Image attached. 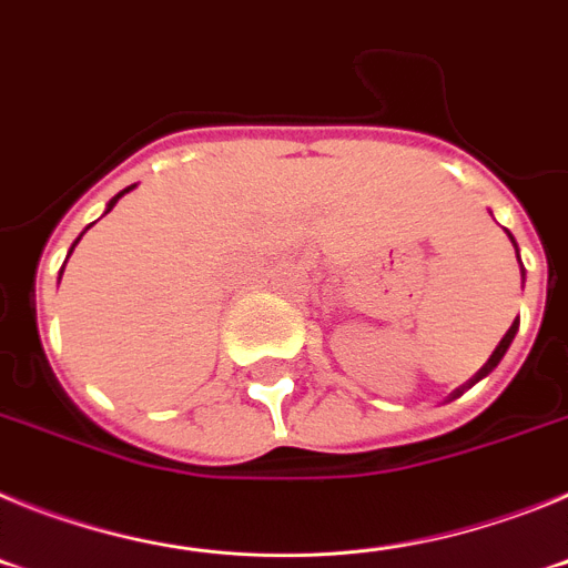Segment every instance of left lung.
I'll use <instances>...</instances> for the list:
<instances>
[{
	"label": "left lung",
	"mask_w": 568,
	"mask_h": 568,
	"mask_svg": "<svg viewBox=\"0 0 568 568\" xmlns=\"http://www.w3.org/2000/svg\"><path fill=\"white\" fill-rule=\"evenodd\" d=\"M509 239H511V235H509ZM511 244H515V239H511ZM518 261H520V258H518ZM515 333H518V321H515V324H511V327H509V333H506L504 338H500V344L495 346V353L489 355V361H486V364H484V369H480V373L475 375V378H471V384H475V381L484 378V375H489L491 369H495V366L500 364V358H504L506 349H509V344H511V338H515ZM455 395H460V389H458V393H455Z\"/></svg>",
	"instance_id": "left-lung-1"
}]
</instances>
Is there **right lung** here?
Masks as SVG:
<instances>
[{"label": "right lung", "instance_id": "add662e5", "mask_svg": "<svg viewBox=\"0 0 568 568\" xmlns=\"http://www.w3.org/2000/svg\"><path fill=\"white\" fill-rule=\"evenodd\" d=\"M128 190H133V187H128ZM128 190H122V193H119V195H113V199H110V204H108V213H110V210H113V204L119 202V199H122L124 193H128ZM77 244H79V241H77ZM70 253H73V247H70ZM62 270H64V267H62Z\"/></svg>", "mask_w": 568, "mask_h": 568}]
</instances>
